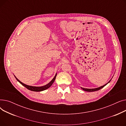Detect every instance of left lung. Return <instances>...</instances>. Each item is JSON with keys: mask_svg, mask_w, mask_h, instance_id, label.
I'll return each mask as SVG.
<instances>
[{"mask_svg": "<svg viewBox=\"0 0 126 126\" xmlns=\"http://www.w3.org/2000/svg\"><path fill=\"white\" fill-rule=\"evenodd\" d=\"M110 81H111V80H110L109 81V82H108L107 84H106L105 85H104L102 86H101V87H98V88H94V89H87V88H82V87H81V88H82L83 90L86 91H88V92H93V91H97V90H98L101 89V88H103V87L105 86H106V85L108 83H109Z\"/></svg>", "mask_w": 126, "mask_h": 126, "instance_id": "left-lung-1", "label": "left lung"}]
</instances>
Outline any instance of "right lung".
<instances>
[{"label": "right lung", "instance_id": "right-lung-1", "mask_svg": "<svg viewBox=\"0 0 126 126\" xmlns=\"http://www.w3.org/2000/svg\"><path fill=\"white\" fill-rule=\"evenodd\" d=\"M56 76H57V74H56L55 76L54 77V78H53L52 80L49 83H48L47 84H46V85L45 86H41V87H36V86H29V85H27L26 84H24V83H22L15 76V78L16 79V80L20 83L21 84H22L23 86H24L25 87H26L27 89H28L29 90H31V91H43L44 90H46L48 89V88H49L52 85V84H53V83L54 82L55 79H56Z\"/></svg>", "mask_w": 126, "mask_h": 126}]
</instances>
